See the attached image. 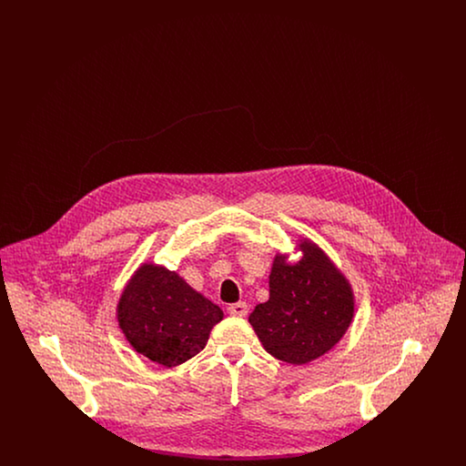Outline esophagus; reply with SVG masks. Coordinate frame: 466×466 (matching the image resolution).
Returning <instances> with one entry per match:
<instances>
[{
	"label": "esophagus",
	"mask_w": 466,
	"mask_h": 466,
	"mask_svg": "<svg viewBox=\"0 0 466 466\" xmlns=\"http://www.w3.org/2000/svg\"><path fill=\"white\" fill-rule=\"evenodd\" d=\"M228 312H230L232 316H239V318H244V316L248 314V304H246V302H238V304H232V306H228Z\"/></svg>",
	"instance_id": "1"
}]
</instances>
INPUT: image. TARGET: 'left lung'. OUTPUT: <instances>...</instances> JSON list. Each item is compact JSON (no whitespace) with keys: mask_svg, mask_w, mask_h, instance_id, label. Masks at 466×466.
I'll return each mask as SVG.
<instances>
[{"mask_svg":"<svg viewBox=\"0 0 466 466\" xmlns=\"http://www.w3.org/2000/svg\"><path fill=\"white\" fill-rule=\"evenodd\" d=\"M297 262L276 253L268 274V300L248 321L268 355L306 365L327 355L355 316V291L344 272L309 238L295 246Z\"/></svg>","mask_w":466,"mask_h":466,"instance_id":"1","label":"left lung"}]
</instances>
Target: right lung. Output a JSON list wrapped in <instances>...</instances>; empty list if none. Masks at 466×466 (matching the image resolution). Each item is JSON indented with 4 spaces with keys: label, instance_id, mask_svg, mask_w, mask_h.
Masks as SVG:
<instances>
[{
    "label": "right lung",
    "instance_id": "right-lung-1",
    "mask_svg": "<svg viewBox=\"0 0 466 466\" xmlns=\"http://www.w3.org/2000/svg\"><path fill=\"white\" fill-rule=\"evenodd\" d=\"M223 310L177 270L143 262L116 304L118 329L136 353L166 369L200 353Z\"/></svg>",
    "mask_w": 466,
    "mask_h": 466
}]
</instances>
